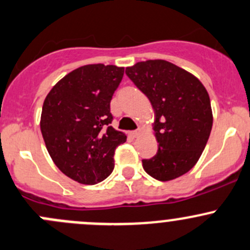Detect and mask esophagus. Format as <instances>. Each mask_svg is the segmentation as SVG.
Returning <instances> with one entry per match:
<instances>
[{
	"label": "esophagus",
	"instance_id": "34e87169",
	"mask_svg": "<svg viewBox=\"0 0 250 250\" xmlns=\"http://www.w3.org/2000/svg\"><path fill=\"white\" fill-rule=\"evenodd\" d=\"M128 135H130L131 138H136L138 135H140V130H133V131H130L128 132Z\"/></svg>",
	"mask_w": 250,
	"mask_h": 250
}]
</instances>
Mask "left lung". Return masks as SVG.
I'll return each instance as SVG.
<instances>
[{"mask_svg": "<svg viewBox=\"0 0 250 250\" xmlns=\"http://www.w3.org/2000/svg\"><path fill=\"white\" fill-rule=\"evenodd\" d=\"M125 73L147 96L155 113L158 152L142 160L143 169L159 181L182 176L198 162L211 131L206 87L188 71L163 59L140 62Z\"/></svg>", "mask_w": 250, "mask_h": 250, "instance_id": "left-lung-1", "label": "left lung"}]
</instances>
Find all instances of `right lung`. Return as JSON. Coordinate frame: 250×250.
<instances>
[{
  "mask_svg": "<svg viewBox=\"0 0 250 250\" xmlns=\"http://www.w3.org/2000/svg\"><path fill=\"white\" fill-rule=\"evenodd\" d=\"M123 75L124 68L117 65L80 66L44 100L42 137L57 167L74 181L98 184L114 169L115 148L126 136L110 126V101Z\"/></svg>",
  "mask_w": 250,
  "mask_h": 250,
  "instance_id": "obj_1",
  "label": "right lung"
}]
</instances>
